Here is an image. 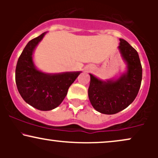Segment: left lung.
Wrapping results in <instances>:
<instances>
[{"label":"left lung","mask_w":158,"mask_h":158,"mask_svg":"<svg viewBox=\"0 0 158 158\" xmlns=\"http://www.w3.org/2000/svg\"><path fill=\"white\" fill-rule=\"evenodd\" d=\"M118 49L127 70L117 79L102 81L90 73L88 97L94 109L104 114H114L132 103L142 81V66L137 50L126 40L119 39Z\"/></svg>","instance_id":"left-lung-1"}]
</instances>
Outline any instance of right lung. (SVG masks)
I'll use <instances>...</instances> for the list:
<instances>
[{"label":"right lung","instance_id":"obj_1","mask_svg":"<svg viewBox=\"0 0 158 158\" xmlns=\"http://www.w3.org/2000/svg\"><path fill=\"white\" fill-rule=\"evenodd\" d=\"M46 32L27 43L15 69V82L23 100L40 110L57 108L68 94V88L81 72L46 73L35 68L32 54Z\"/></svg>","mask_w":158,"mask_h":158}]
</instances>
